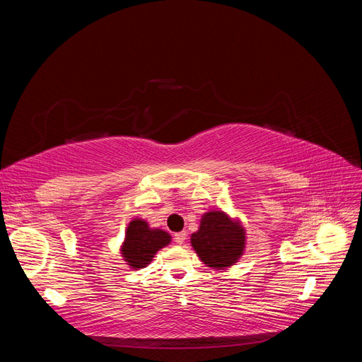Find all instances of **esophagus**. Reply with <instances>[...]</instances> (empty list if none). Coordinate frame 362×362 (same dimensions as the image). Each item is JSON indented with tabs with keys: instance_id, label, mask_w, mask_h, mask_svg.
<instances>
[{
	"instance_id": "34e87169",
	"label": "esophagus",
	"mask_w": 362,
	"mask_h": 362,
	"mask_svg": "<svg viewBox=\"0 0 362 362\" xmlns=\"http://www.w3.org/2000/svg\"><path fill=\"white\" fill-rule=\"evenodd\" d=\"M185 238H187V233H185V231H181V233L175 234V242H177L178 245H184Z\"/></svg>"
}]
</instances>
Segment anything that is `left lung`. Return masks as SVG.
Here are the masks:
<instances>
[{"label": "left lung", "mask_w": 362, "mask_h": 362, "mask_svg": "<svg viewBox=\"0 0 362 362\" xmlns=\"http://www.w3.org/2000/svg\"><path fill=\"white\" fill-rule=\"evenodd\" d=\"M190 242L204 264L226 269L243 255L246 235L240 222L223 211H208L202 216L201 226L192 234Z\"/></svg>", "instance_id": "8db88e82"}]
</instances>
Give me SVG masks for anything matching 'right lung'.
<instances>
[{
  "label": "right lung",
  "instance_id": "add662e5",
  "mask_svg": "<svg viewBox=\"0 0 362 362\" xmlns=\"http://www.w3.org/2000/svg\"><path fill=\"white\" fill-rule=\"evenodd\" d=\"M169 243L170 235L166 231L152 229L145 221L134 218L127 228L125 242L120 252H122V257L128 266L133 269H144L152 261L157 252Z\"/></svg>",
  "mask_w": 362,
  "mask_h": 362
}]
</instances>
